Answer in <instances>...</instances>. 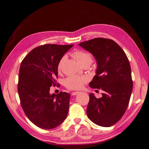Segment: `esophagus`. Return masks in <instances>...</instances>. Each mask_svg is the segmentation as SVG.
Returning a JSON list of instances; mask_svg holds the SVG:
<instances>
[{"label": "esophagus", "mask_w": 149, "mask_h": 149, "mask_svg": "<svg viewBox=\"0 0 149 149\" xmlns=\"http://www.w3.org/2000/svg\"><path fill=\"white\" fill-rule=\"evenodd\" d=\"M79 93V92H73L72 93V95H74V96H75V95H78Z\"/></svg>", "instance_id": "esophagus-1"}]
</instances>
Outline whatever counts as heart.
I'll return each instance as SVG.
<instances>
[{"label": "heart", "mask_w": 149, "mask_h": 149, "mask_svg": "<svg viewBox=\"0 0 149 149\" xmlns=\"http://www.w3.org/2000/svg\"><path fill=\"white\" fill-rule=\"evenodd\" d=\"M72 56L77 60V62L81 65L89 63L91 64L92 62V56L89 52L84 51L81 50H76L72 53ZM64 58L60 60L58 64V70L60 71L62 68V65ZM87 78L85 76H79V75H71L67 77L65 80V86L68 89L72 90H79L81 89L87 81Z\"/></svg>", "instance_id": "1"}]
</instances>
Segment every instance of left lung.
I'll return each instance as SVG.
<instances>
[{
  "label": "left lung",
  "mask_w": 149,
  "mask_h": 149,
  "mask_svg": "<svg viewBox=\"0 0 149 149\" xmlns=\"http://www.w3.org/2000/svg\"><path fill=\"white\" fill-rule=\"evenodd\" d=\"M79 45L93 55L97 64L89 86L103 91L99 99L89 94L87 116L95 124L110 127L122 118L130 102L133 81L129 60L122 48L109 39L95 38Z\"/></svg>",
  "instance_id": "8db88e82"
}]
</instances>
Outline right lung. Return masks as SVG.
<instances>
[{"label": "right lung", "mask_w": 149, "mask_h": 149, "mask_svg": "<svg viewBox=\"0 0 149 149\" xmlns=\"http://www.w3.org/2000/svg\"><path fill=\"white\" fill-rule=\"evenodd\" d=\"M73 45H41L29 52L20 65L17 91L22 107L41 129H53L67 118L70 95L50 94V88L58 84V64Z\"/></svg>", "instance_id": "1"}]
</instances>
